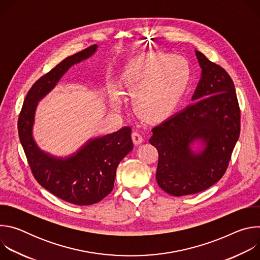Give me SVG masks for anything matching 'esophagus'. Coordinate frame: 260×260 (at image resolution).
<instances>
[{"mask_svg": "<svg viewBox=\"0 0 260 260\" xmlns=\"http://www.w3.org/2000/svg\"><path fill=\"white\" fill-rule=\"evenodd\" d=\"M132 138H133V142H134L135 145H140V144H142L143 141H144L142 135L139 134V133H137V132H134V133H133Z\"/></svg>", "mask_w": 260, "mask_h": 260, "instance_id": "34e87169", "label": "esophagus"}]
</instances>
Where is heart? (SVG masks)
<instances>
[{"label":"heart","instance_id":"obj_1","mask_svg":"<svg viewBox=\"0 0 260 260\" xmlns=\"http://www.w3.org/2000/svg\"><path fill=\"white\" fill-rule=\"evenodd\" d=\"M188 76V67L181 57L162 53L140 56L126 70L124 85L134 98L136 113L147 120L167 116L179 101ZM112 107H122L119 93L112 96Z\"/></svg>","mask_w":260,"mask_h":260}]
</instances>
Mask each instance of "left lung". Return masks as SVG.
<instances>
[{
    "label": "left lung",
    "instance_id": "left-lung-1",
    "mask_svg": "<svg viewBox=\"0 0 260 260\" xmlns=\"http://www.w3.org/2000/svg\"><path fill=\"white\" fill-rule=\"evenodd\" d=\"M202 69L192 104L152 129L158 151L156 181L167 193L201 192L225 173L240 136V108L224 69L196 50Z\"/></svg>",
    "mask_w": 260,
    "mask_h": 260
}]
</instances>
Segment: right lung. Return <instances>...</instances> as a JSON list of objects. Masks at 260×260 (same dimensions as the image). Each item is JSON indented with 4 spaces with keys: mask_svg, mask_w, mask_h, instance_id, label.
I'll use <instances>...</instances> for the list:
<instances>
[{
    "mask_svg": "<svg viewBox=\"0 0 260 260\" xmlns=\"http://www.w3.org/2000/svg\"><path fill=\"white\" fill-rule=\"evenodd\" d=\"M94 44L66 57L28 90L18 118V134L32 175L38 183L55 197L78 206L93 205L107 197L114 187L116 169L133 150L132 128L128 126L86 141L69 156H56L42 150L32 128L38 103L59 82L74 64L92 56Z\"/></svg>",
    "mask_w": 260,
    "mask_h": 260,
    "instance_id": "right-lung-1",
    "label": "right lung"
}]
</instances>
